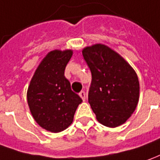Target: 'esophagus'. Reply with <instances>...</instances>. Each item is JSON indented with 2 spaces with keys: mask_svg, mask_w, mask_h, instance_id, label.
Wrapping results in <instances>:
<instances>
[{
  "mask_svg": "<svg viewBox=\"0 0 160 160\" xmlns=\"http://www.w3.org/2000/svg\"><path fill=\"white\" fill-rule=\"evenodd\" d=\"M79 96H80V98H81L83 101H85V98H86V93H85L84 91H81V92L79 93Z\"/></svg>",
  "mask_w": 160,
  "mask_h": 160,
  "instance_id": "obj_1",
  "label": "esophagus"
}]
</instances>
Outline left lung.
I'll use <instances>...</instances> for the list:
<instances>
[{
    "label": "left lung",
    "instance_id": "obj_1",
    "mask_svg": "<svg viewBox=\"0 0 160 160\" xmlns=\"http://www.w3.org/2000/svg\"><path fill=\"white\" fill-rule=\"evenodd\" d=\"M82 57L91 69L88 100L97 119L108 127L119 126L137 107V74L124 58L103 44L83 48Z\"/></svg>",
    "mask_w": 160,
    "mask_h": 160
}]
</instances>
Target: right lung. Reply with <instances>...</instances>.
I'll use <instances>...</instances> for the list:
<instances>
[{
    "mask_svg": "<svg viewBox=\"0 0 160 160\" xmlns=\"http://www.w3.org/2000/svg\"><path fill=\"white\" fill-rule=\"evenodd\" d=\"M72 50L49 52L35 72L27 93L28 103L37 124L51 132L65 130L72 123L81 98L71 91L64 70Z\"/></svg>",
    "mask_w": 160,
    "mask_h": 160,
    "instance_id": "right-lung-1",
    "label": "right lung"
}]
</instances>
